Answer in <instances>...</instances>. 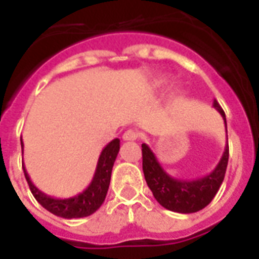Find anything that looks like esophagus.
<instances>
[{"mask_svg": "<svg viewBox=\"0 0 259 259\" xmlns=\"http://www.w3.org/2000/svg\"><path fill=\"white\" fill-rule=\"evenodd\" d=\"M139 139V133L135 132V130H127V132H124L123 135V140L126 141H133V140H137Z\"/></svg>", "mask_w": 259, "mask_h": 259, "instance_id": "34e87169", "label": "esophagus"}]
</instances>
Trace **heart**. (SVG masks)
Segmentation results:
<instances>
[{
  "label": "heart",
  "instance_id": "heart-1",
  "mask_svg": "<svg viewBox=\"0 0 259 259\" xmlns=\"http://www.w3.org/2000/svg\"><path fill=\"white\" fill-rule=\"evenodd\" d=\"M165 83H166V79H165V77H163V79H159L157 81V85L158 87H161V85H163L165 84Z\"/></svg>",
  "mask_w": 259,
  "mask_h": 259
}]
</instances>
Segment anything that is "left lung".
I'll list each match as a JSON object with an SVG mask.
<instances>
[{"instance_id":"obj_1","label":"left lung","mask_w":259,"mask_h":259,"mask_svg":"<svg viewBox=\"0 0 259 259\" xmlns=\"http://www.w3.org/2000/svg\"><path fill=\"white\" fill-rule=\"evenodd\" d=\"M213 108L222 115L226 126V116L217 100H213ZM141 151L144 178L155 200L163 208L179 213H193L205 208L217 195L228 168L229 146L225 147V152L217 168L206 176L194 180L176 179L166 174L161 163L158 162L155 154L147 144H141Z\"/></svg>"}]
</instances>
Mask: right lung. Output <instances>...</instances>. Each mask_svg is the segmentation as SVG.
<instances>
[{"instance_id": "1", "label": "right lung", "mask_w": 259, "mask_h": 259, "mask_svg": "<svg viewBox=\"0 0 259 259\" xmlns=\"http://www.w3.org/2000/svg\"><path fill=\"white\" fill-rule=\"evenodd\" d=\"M119 148H120V140L113 139L111 143H108L101 151V155L97 162L96 174L91 180L89 187L79 194L70 198H54L51 195H47L38 190L26 172L23 165L25 178L29 183L31 194L34 195L40 204L47 211H50L57 217L65 218V219H73V218H84L89 217L102 205V202L107 197L109 183H111V174H112L113 162L118 157ZM22 154H23V143H22Z\"/></svg>"}]
</instances>
